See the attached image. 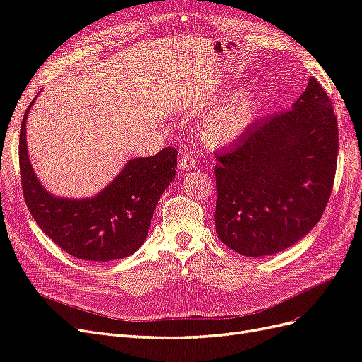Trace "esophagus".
Instances as JSON below:
<instances>
[{
  "label": "esophagus",
  "mask_w": 362,
  "mask_h": 362,
  "mask_svg": "<svg viewBox=\"0 0 362 362\" xmlns=\"http://www.w3.org/2000/svg\"><path fill=\"white\" fill-rule=\"evenodd\" d=\"M196 166V160L192 154H182L180 158H178V169L185 172V170H190Z\"/></svg>",
  "instance_id": "34e87169"
}]
</instances>
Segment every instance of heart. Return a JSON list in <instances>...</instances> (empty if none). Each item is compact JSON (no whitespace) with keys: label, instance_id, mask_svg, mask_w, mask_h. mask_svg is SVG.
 I'll return each mask as SVG.
<instances>
[{"label":"heart","instance_id":"b5f03b06","mask_svg":"<svg viewBox=\"0 0 362 362\" xmlns=\"http://www.w3.org/2000/svg\"><path fill=\"white\" fill-rule=\"evenodd\" d=\"M258 95L252 89L238 90L214 105L201 124L202 139L213 146L233 144L255 122Z\"/></svg>","mask_w":362,"mask_h":362}]
</instances>
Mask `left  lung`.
<instances>
[{
	"mask_svg": "<svg viewBox=\"0 0 362 362\" xmlns=\"http://www.w3.org/2000/svg\"><path fill=\"white\" fill-rule=\"evenodd\" d=\"M338 156L332 103L315 78L290 110L252 125L216 152V233L246 257L298 243L329 201Z\"/></svg>",
	"mask_w": 362,
	"mask_h": 362,
	"instance_id": "obj_1",
	"label": "left lung"
}]
</instances>
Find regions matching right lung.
<instances>
[{
    "instance_id": "obj_1",
    "label": "right lung",
    "mask_w": 362,
    "mask_h": 362,
    "mask_svg": "<svg viewBox=\"0 0 362 362\" xmlns=\"http://www.w3.org/2000/svg\"><path fill=\"white\" fill-rule=\"evenodd\" d=\"M36 98L19 134L21 181L31 216L54 243L75 258L105 262L133 255L146 240L156 206L177 175L178 151L164 148L157 156L128 160L89 198L56 196L43 187L28 157L27 117Z\"/></svg>"
}]
</instances>
